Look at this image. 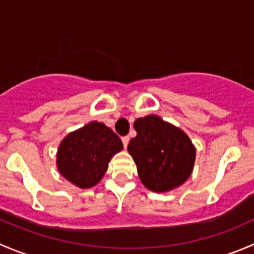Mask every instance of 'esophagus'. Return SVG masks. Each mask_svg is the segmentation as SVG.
Here are the masks:
<instances>
[{"label": "esophagus", "instance_id": "34e87169", "mask_svg": "<svg viewBox=\"0 0 254 254\" xmlns=\"http://www.w3.org/2000/svg\"><path fill=\"white\" fill-rule=\"evenodd\" d=\"M122 141H123V145H124V147L127 148V143H129V141H130V137L129 136L122 137Z\"/></svg>", "mask_w": 254, "mask_h": 254}]
</instances>
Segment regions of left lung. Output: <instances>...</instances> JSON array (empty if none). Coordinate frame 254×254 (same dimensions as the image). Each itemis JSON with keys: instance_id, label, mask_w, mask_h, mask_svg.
Here are the masks:
<instances>
[{"instance_id": "1", "label": "left lung", "mask_w": 254, "mask_h": 254, "mask_svg": "<svg viewBox=\"0 0 254 254\" xmlns=\"http://www.w3.org/2000/svg\"><path fill=\"white\" fill-rule=\"evenodd\" d=\"M134 129L137 135L130 140L127 151L143 186L156 193L182 186L195 161V147L188 135L157 115L139 118Z\"/></svg>"}]
</instances>
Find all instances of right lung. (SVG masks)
Wrapping results in <instances>:
<instances>
[{
  "mask_svg": "<svg viewBox=\"0 0 254 254\" xmlns=\"http://www.w3.org/2000/svg\"><path fill=\"white\" fill-rule=\"evenodd\" d=\"M122 150V140L112 129L91 122L61 141L56 165L61 176L76 187L92 188L103 178L111 158Z\"/></svg>",
  "mask_w": 254,
  "mask_h": 254,
  "instance_id": "add662e5",
  "label": "right lung"
}]
</instances>
